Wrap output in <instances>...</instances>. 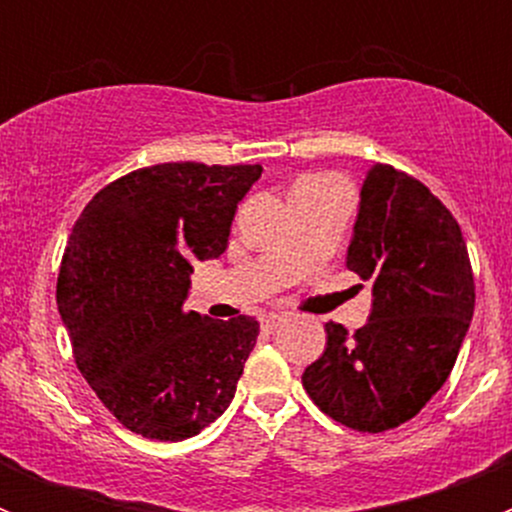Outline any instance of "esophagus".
I'll return each instance as SVG.
<instances>
[{
    "label": "esophagus",
    "instance_id": "obj_1",
    "mask_svg": "<svg viewBox=\"0 0 512 512\" xmlns=\"http://www.w3.org/2000/svg\"><path fill=\"white\" fill-rule=\"evenodd\" d=\"M284 320H287V315H282V312H269V315H264V318H261V328L274 330V328H279Z\"/></svg>",
    "mask_w": 512,
    "mask_h": 512
}]
</instances>
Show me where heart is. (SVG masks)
<instances>
[{
  "label": "heart",
  "instance_id": "obj_1",
  "mask_svg": "<svg viewBox=\"0 0 512 512\" xmlns=\"http://www.w3.org/2000/svg\"><path fill=\"white\" fill-rule=\"evenodd\" d=\"M305 182H312V179H305Z\"/></svg>",
  "mask_w": 512,
  "mask_h": 512
}]
</instances>
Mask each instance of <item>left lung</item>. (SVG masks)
<instances>
[{"mask_svg": "<svg viewBox=\"0 0 512 512\" xmlns=\"http://www.w3.org/2000/svg\"><path fill=\"white\" fill-rule=\"evenodd\" d=\"M346 266L372 284V315L354 336L325 323L328 343L302 387L346 428L382 433L415 418L449 379L472 323V264L431 189L377 164L361 184Z\"/></svg>", "mask_w": 512, "mask_h": 512, "instance_id": "obj_1", "label": "left lung"}]
</instances>
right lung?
Returning a JSON list of instances; mask_svg holds the SVG:
<instances>
[{
	"instance_id": "1",
	"label": "right lung",
	"mask_w": 512,
	"mask_h": 512,
	"mask_svg": "<svg viewBox=\"0 0 512 512\" xmlns=\"http://www.w3.org/2000/svg\"><path fill=\"white\" fill-rule=\"evenodd\" d=\"M259 164L194 161L130 171L92 197L58 271L56 300L81 377L125 428L184 441L228 410L259 323L184 310L194 261L228 248Z\"/></svg>"
}]
</instances>
